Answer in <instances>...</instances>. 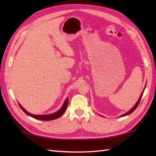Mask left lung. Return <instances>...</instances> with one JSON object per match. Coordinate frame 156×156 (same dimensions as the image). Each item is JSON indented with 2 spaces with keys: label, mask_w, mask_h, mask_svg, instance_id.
Instances as JSON below:
<instances>
[{
  "label": "left lung",
  "mask_w": 156,
  "mask_h": 156,
  "mask_svg": "<svg viewBox=\"0 0 156 156\" xmlns=\"http://www.w3.org/2000/svg\"><path fill=\"white\" fill-rule=\"evenodd\" d=\"M145 87H146V86H145ZM145 88H144V90H143V92H142V93H141V96H140V98H139V100L137 101V102H136V104L135 105V106L134 107L132 108L131 110H129L128 112H126V113H125V114H123V115H122L121 116H120V117H125V116H127V115H130L131 113H132V112H133L135 109L137 108V107H138V105H139V104H140V101H141V97H142V96H143V94H144V90H145Z\"/></svg>",
  "instance_id": "obj_1"
}]
</instances>
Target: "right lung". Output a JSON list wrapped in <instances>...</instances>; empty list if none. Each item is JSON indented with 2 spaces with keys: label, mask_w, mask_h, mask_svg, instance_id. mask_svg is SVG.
Listing matches in <instances>:
<instances>
[{
  "label": "right lung",
  "mask_w": 156,
  "mask_h": 156,
  "mask_svg": "<svg viewBox=\"0 0 156 156\" xmlns=\"http://www.w3.org/2000/svg\"><path fill=\"white\" fill-rule=\"evenodd\" d=\"M68 104V98L66 99L64 102V104H63V105L62 106V107L59 108L57 112H54V113L50 114V115H41L31 114V113H30V112H29L26 111L25 109L23 108L19 103V105L20 108L22 109L23 111L24 112L25 114H27V115L30 116V117H31L33 118L38 119V120H41V121H51V120H54V119H56L59 118V117H61L63 114H64V112L66 111V108H67Z\"/></svg>",
  "instance_id": "add662e5"
}]
</instances>
